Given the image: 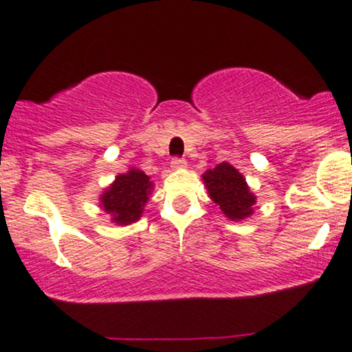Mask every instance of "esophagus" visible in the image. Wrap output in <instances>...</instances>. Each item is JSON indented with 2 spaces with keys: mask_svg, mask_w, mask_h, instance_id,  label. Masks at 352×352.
<instances>
[{
  "mask_svg": "<svg viewBox=\"0 0 352 352\" xmlns=\"http://www.w3.org/2000/svg\"><path fill=\"white\" fill-rule=\"evenodd\" d=\"M170 165L172 168H184L185 165H187V162H185V159H180V157H173Z\"/></svg>",
  "mask_w": 352,
  "mask_h": 352,
  "instance_id": "1",
  "label": "esophagus"
}]
</instances>
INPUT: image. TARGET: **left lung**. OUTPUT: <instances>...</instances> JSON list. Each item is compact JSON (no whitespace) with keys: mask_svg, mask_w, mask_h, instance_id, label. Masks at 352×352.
Listing matches in <instances>:
<instances>
[{"mask_svg":"<svg viewBox=\"0 0 352 352\" xmlns=\"http://www.w3.org/2000/svg\"><path fill=\"white\" fill-rule=\"evenodd\" d=\"M204 182L210 199L220 205V210L230 220L238 221L252 215L256 197L250 192L245 177L233 165L218 164L215 168L204 173Z\"/></svg>","mask_w":352,"mask_h":352,"instance_id":"8db88e82","label":"left lung"}]
</instances>
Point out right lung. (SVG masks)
Returning a JSON list of instances; mask_svg holds the SVG:
<instances>
[{
    "label": "right lung",
    "mask_w": 352,
    "mask_h": 352,
    "mask_svg": "<svg viewBox=\"0 0 352 352\" xmlns=\"http://www.w3.org/2000/svg\"><path fill=\"white\" fill-rule=\"evenodd\" d=\"M152 188L151 177L139 168H131L127 173L117 175L111 187L102 193L100 208L112 217L114 223L131 225L142 215Z\"/></svg>",
    "instance_id": "add662e5"
}]
</instances>
